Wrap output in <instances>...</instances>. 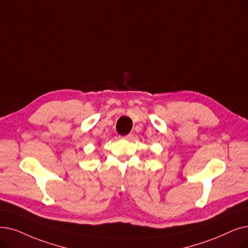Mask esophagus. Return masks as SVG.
Segmentation results:
<instances>
[{
  "label": "esophagus",
  "instance_id": "34e87169",
  "mask_svg": "<svg viewBox=\"0 0 248 248\" xmlns=\"http://www.w3.org/2000/svg\"><path fill=\"white\" fill-rule=\"evenodd\" d=\"M132 138H133V135H132V134H128V135L123 137V139H124V140H126V141H130V140H131Z\"/></svg>",
  "mask_w": 248,
  "mask_h": 248
}]
</instances>
